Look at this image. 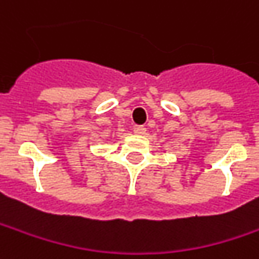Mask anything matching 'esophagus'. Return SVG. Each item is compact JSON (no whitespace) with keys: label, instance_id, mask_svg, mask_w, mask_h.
<instances>
[{"label":"esophagus","instance_id":"obj_1","mask_svg":"<svg viewBox=\"0 0 259 259\" xmlns=\"http://www.w3.org/2000/svg\"><path fill=\"white\" fill-rule=\"evenodd\" d=\"M133 132H135V135H144V133H146V129H144L143 126H135V127H133Z\"/></svg>","mask_w":259,"mask_h":259}]
</instances>
